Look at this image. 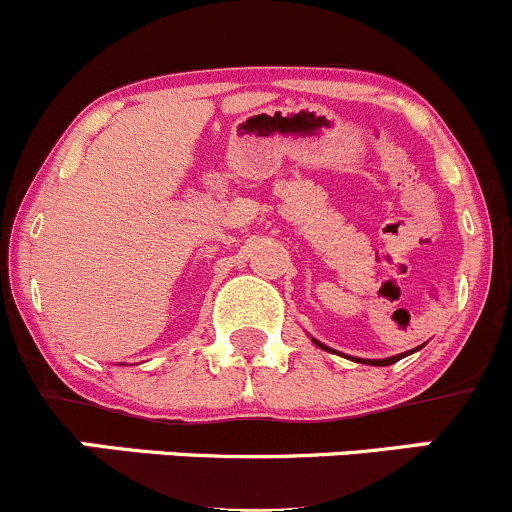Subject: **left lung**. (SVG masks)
I'll list each match as a JSON object with an SVG mask.
<instances>
[{
    "label": "left lung",
    "instance_id": "8db88e82",
    "mask_svg": "<svg viewBox=\"0 0 512 512\" xmlns=\"http://www.w3.org/2000/svg\"><path fill=\"white\" fill-rule=\"evenodd\" d=\"M312 342H315L317 347H322V350H330V347H325V345H322L320 340H315V337H312ZM415 350H420V347H415ZM410 352H413V350H410ZM410 352H403V355H393V357H382V360H362V357H350V360H355V362H365V365L385 367V365H393V362L403 360V357H405V355H410Z\"/></svg>",
    "mask_w": 512,
    "mask_h": 512
}]
</instances>
